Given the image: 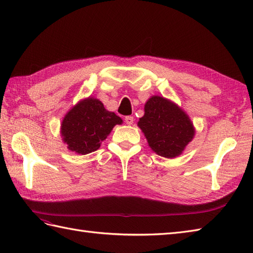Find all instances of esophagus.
I'll list each match as a JSON object with an SVG mask.
<instances>
[{
	"mask_svg": "<svg viewBox=\"0 0 253 253\" xmlns=\"http://www.w3.org/2000/svg\"><path fill=\"white\" fill-rule=\"evenodd\" d=\"M125 122H126L127 125H131V124L133 123V117L132 116H126Z\"/></svg>",
	"mask_w": 253,
	"mask_h": 253,
	"instance_id": "34e87169",
	"label": "esophagus"
}]
</instances>
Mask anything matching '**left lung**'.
<instances>
[{"label":"left lung","mask_w":253,"mask_h":253,"mask_svg":"<svg viewBox=\"0 0 253 253\" xmlns=\"http://www.w3.org/2000/svg\"><path fill=\"white\" fill-rule=\"evenodd\" d=\"M149 146L164 158H175L184 151L193 135L192 123L184 111L162 96H152L144 105V115L139 120Z\"/></svg>","instance_id":"1"}]
</instances>
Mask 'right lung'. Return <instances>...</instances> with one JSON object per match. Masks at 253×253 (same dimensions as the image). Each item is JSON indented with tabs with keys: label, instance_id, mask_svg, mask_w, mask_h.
Here are the masks:
<instances>
[{
	"label": "right lung",
	"instance_id": "obj_1",
	"mask_svg": "<svg viewBox=\"0 0 253 253\" xmlns=\"http://www.w3.org/2000/svg\"><path fill=\"white\" fill-rule=\"evenodd\" d=\"M123 121L115 113L104 109L101 101L88 98L74 106L62 123L63 140L78 154L96 151L115 125Z\"/></svg>",
	"mask_w": 253,
	"mask_h": 253
}]
</instances>
